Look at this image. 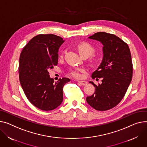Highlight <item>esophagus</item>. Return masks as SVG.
Instances as JSON below:
<instances>
[{"instance_id":"esophagus-1","label":"esophagus","mask_w":147,"mask_h":147,"mask_svg":"<svg viewBox=\"0 0 147 147\" xmlns=\"http://www.w3.org/2000/svg\"><path fill=\"white\" fill-rule=\"evenodd\" d=\"M78 83H80L82 86H86L87 84V82L86 81H84V80H79L78 81Z\"/></svg>"}]
</instances>
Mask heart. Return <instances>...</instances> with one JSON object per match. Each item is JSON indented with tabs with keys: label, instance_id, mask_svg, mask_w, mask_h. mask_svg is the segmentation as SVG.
<instances>
[{
	"label": "heart",
	"instance_id": "heart-1",
	"mask_svg": "<svg viewBox=\"0 0 147 147\" xmlns=\"http://www.w3.org/2000/svg\"><path fill=\"white\" fill-rule=\"evenodd\" d=\"M77 48L80 54L82 57L85 55L90 57L94 51V48L91 45L86 42H83L79 44L78 45ZM84 72H86V70L84 68H74L68 73V74L70 76L75 78V79H80L82 76V73Z\"/></svg>",
	"mask_w": 147,
	"mask_h": 147
}]
</instances>
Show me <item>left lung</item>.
<instances>
[{
    "instance_id": "8db88e82",
    "label": "left lung",
    "mask_w": 147,
    "mask_h": 147,
    "mask_svg": "<svg viewBox=\"0 0 147 147\" xmlns=\"http://www.w3.org/2000/svg\"><path fill=\"white\" fill-rule=\"evenodd\" d=\"M103 45V59L100 65L93 72L92 77L102 78L95 87L93 94L86 101L96 110L105 111L118 105L126 92L132 78L133 66L128 44L113 34L99 32L88 37Z\"/></svg>"
}]
</instances>
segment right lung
Returning a JSON list of instances; mask_svg holds the SVG:
<instances>
[{
    "instance_id": "1",
    "label": "right lung",
    "mask_w": 147,
    "mask_h": 147,
    "mask_svg": "<svg viewBox=\"0 0 147 147\" xmlns=\"http://www.w3.org/2000/svg\"><path fill=\"white\" fill-rule=\"evenodd\" d=\"M64 42L54 34L38 35L28 42L20 55L21 85L29 101L42 111H51L61 105L63 86L70 81L63 77L54 82L48 72L57 65L58 49Z\"/></svg>"
}]
</instances>
